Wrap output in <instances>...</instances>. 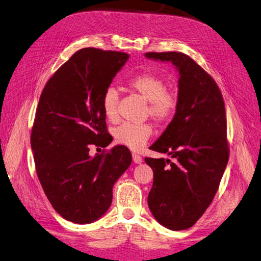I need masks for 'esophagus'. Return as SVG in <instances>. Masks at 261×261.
<instances>
[{"mask_svg": "<svg viewBox=\"0 0 261 261\" xmlns=\"http://www.w3.org/2000/svg\"><path fill=\"white\" fill-rule=\"evenodd\" d=\"M132 160H134V162L136 163V164H140V163L142 162L141 156L136 154V152H134V154H132Z\"/></svg>", "mask_w": 261, "mask_h": 261, "instance_id": "1", "label": "esophagus"}]
</instances>
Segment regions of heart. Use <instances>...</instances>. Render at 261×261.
Listing matches in <instances>:
<instances>
[{"instance_id":"1","label":"heart","mask_w":261,"mask_h":261,"mask_svg":"<svg viewBox=\"0 0 261 261\" xmlns=\"http://www.w3.org/2000/svg\"><path fill=\"white\" fill-rule=\"evenodd\" d=\"M129 89L139 94L147 100L146 115L150 116L157 124H166L174 117L178 97L175 91L167 89L166 81L155 73H139L127 81ZM119 94L113 87H109L101 97V109L105 117L111 122L117 120ZM152 135L149 123H130L124 122L114 130L117 144L123 145L132 150H138L146 145Z\"/></svg>"}]
</instances>
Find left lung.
Listing matches in <instances>:
<instances>
[{"mask_svg":"<svg viewBox=\"0 0 261 261\" xmlns=\"http://www.w3.org/2000/svg\"><path fill=\"white\" fill-rule=\"evenodd\" d=\"M148 59L176 66L178 106L151 150L171 155L146 157L154 172L148 195L152 215L173 231L195 225L218 190L229 157L225 105L213 76L195 60L180 52H148Z\"/></svg>","mask_w":261,"mask_h":261,"instance_id":"1","label":"left lung"}]
</instances>
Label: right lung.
Listing matches in <instances>:
<instances>
[{
	"label": "right lung",
	"mask_w": 261,
	"mask_h": 261,
	"mask_svg": "<svg viewBox=\"0 0 261 261\" xmlns=\"http://www.w3.org/2000/svg\"><path fill=\"white\" fill-rule=\"evenodd\" d=\"M127 59L124 52L79 49L40 95L30 136L36 172L50 205L66 221L88 224L103 216L114 183L131 164L124 146L89 156L90 145L111 142L101 97Z\"/></svg>",
	"instance_id": "1"
}]
</instances>
